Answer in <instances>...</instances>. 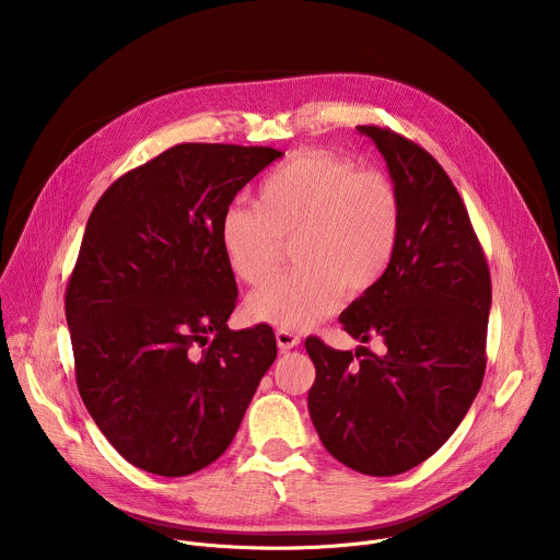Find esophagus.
Returning a JSON list of instances; mask_svg holds the SVG:
<instances>
[{
    "label": "esophagus",
    "mask_w": 560,
    "mask_h": 560,
    "mask_svg": "<svg viewBox=\"0 0 560 560\" xmlns=\"http://www.w3.org/2000/svg\"><path fill=\"white\" fill-rule=\"evenodd\" d=\"M275 337H277V346H279L281 352L292 350V348H296V346L301 343V337H299L296 332L288 330V328H279V330L275 332Z\"/></svg>",
    "instance_id": "obj_1"
}]
</instances>
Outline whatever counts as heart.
<instances>
[{
    "label": "heart",
    "instance_id": "1",
    "mask_svg": "<svg viewBox=\"0 0 560 560\" xmlns=\"http://www.w3.org/2000/svg\"><path fill=\"white\" fill-rule=\"evenodd\" d=\"M401 232L392 182L359 171L350 159L305 150L277 166L255 203H230L219 219V244L232 272L261 283L294 236V270L277 275L248 299L259 322L305 328L330 314L348 290L359 296L387 272Z\"/></svg>",
    "mask_w": 560,
    "mask_h": 560
}]
</instances>
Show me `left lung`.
I'll use <instances>...</instances> for the list:
<instances>
[{
  "label": "left lung",
  "instance_id": "left-lung-1",
  "mask_svg": "<svg viewBox=\"0 0 560 560\" xmlns=\"http://www.w3.org/2000/svg\"><path fill=\"white\" fill-rule=\"evenodd\" d=\"M385 159L401 206L396 253L381 281L343 310V330L368 348L307 337L316 368L307 410L343 465L404 474L458 428L486 374L490 268L469 214L436 159L389 128L357 126Z\"/></svg>",
  "mask_w": 560,
  "mask_h": 560
}]
</instances>
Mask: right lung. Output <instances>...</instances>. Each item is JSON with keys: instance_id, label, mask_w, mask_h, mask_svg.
Listing matches in <instances>:
<instances>
[{"instance_id": "1", "label": "right lung", "mask_w": 560, "mask_h": 560, "mask_svg": "<svg viewBox=\"0 0 560 560\" xmlns=\"http://www.w3.org/2000/svg\"><path fill=\"white\" fill-rule=\"evenodd\" d=\"M283 152L179 143L93 208L66 288L82 401L135 467L188 476L232 443L277 359L270 326L230 330L236 281L219 219Z\"/></svg>"}]
</instances>
